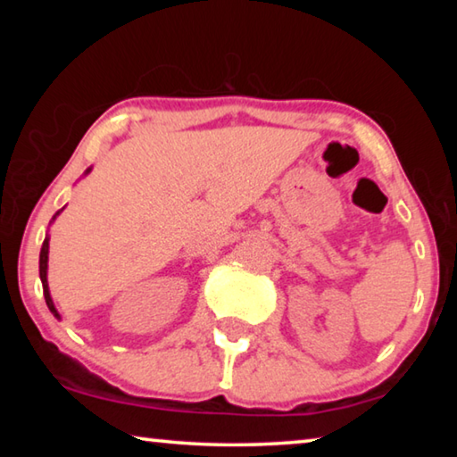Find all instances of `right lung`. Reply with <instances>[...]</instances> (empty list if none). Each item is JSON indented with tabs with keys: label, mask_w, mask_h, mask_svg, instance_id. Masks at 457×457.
Segmentation results:
<instances>
[{
	"label": "right lung",
	"mask_w": 457,
	"mask_h": 457,
	"mask_svg": "<svg viewBox=\"0 0 457 457\" xmlns=\"http://www.w3.org/2000/svg\"><path fill=\"white\" fill-rule=\"evenodd\" d=\"M90 171V169H88ZM87 171V173H88ZM62 212V210H60ZM60 212H56V215H60ZM56 215H54L52 218V221L56 220ZM50 237H46L44 239V244H42V250H40V280H42V288H44V298H46V304H48V308H50V312L56 316V319H60V314H58V311H56V306H54V303H52V296H50V288H48V247H50Z\"/></svg>",
	"instance_id": "right-lung-1"
}]
</instances>
